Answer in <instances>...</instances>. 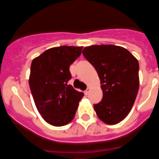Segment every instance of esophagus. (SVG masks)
Instances as JSON below:
<instances>
[{
	"label": "esophagus",
	"mask_w": 159,
	"mask_h": 159,
	"mask_svg": "<svg viewBox=\"0 0 159 159\" xmlns=\"http://www.w3.org/2000/svg\"><path fill=\"white\" fill-rule=\"evenodd\" d=\"M90 90H91V89H90L89 87H88V89H87L85 90V91H84V93H85V94H86V95H88V94H89V93Z\"/></svg>",
	"instance_id": "esophagus-1"
}]
</instances>
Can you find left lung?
Wrapping results in <instances>:
<instances>
[{"instance_id": "obj_1", "label": "left lung", "mask_w": 159, "mask_h": 159, "mask_svg": "<svg viewBox=\"0 0 159 159\" xmlns=\"http://www.w3.org/2000/svg\"><path fill=\"white\" fill-rule=\"evenodd\" d=\"M83 54L100 79L103 98L93 105L97 116L107 124L120 123L129 113L138 93V60L126 48L115 45L86 47Z\"/></svg>"}]
</instances>
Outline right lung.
<instances>
[{
    "label": "right lung",
    "mask_w": 159,
    "mask_h": 159,
    "mask_svg": "<svg viewBox=\"0 0 159 159\" xmlns=\"http://www.w3.org/2000/svg\"><path fill=\"white\" fill-rule=\"evenodd\" d=\"M83 47L52 48L33 59L29 84L39 113L47 123L60 127L75 117L83 93L76 91L68 81L70 66L82 53Z\"/></svg>",
    "instance_id": "obj_1"
}]
</instances>
